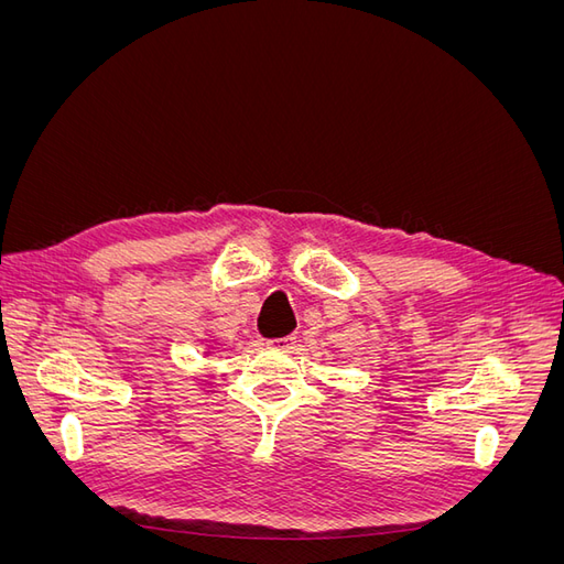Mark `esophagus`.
<instances>
[{"mask_svg": "<svg viewBox=\"0 0 564 564\" xmlns=\"http://www.w3.org/2000/svg\"><path fill=\"white\" fill-rule=\"evenodd\" d=\"M296 344V336L289 334V336H280V338H270L268 340V348H275V350H292Z\"/></svg>", "mask_w": 564, "mask_h": 564, "instance_id": "obj_1", "label": "esophagus"}]
</instances>
